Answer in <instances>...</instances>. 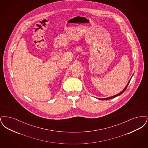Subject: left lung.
I'll return each instance as SVG.
<instances>
[{
    "mask_svg": "<svg viewBox=\"0 0 148 148\" xmlns=\"http://www.w3.org/2000/svg\"><path fill=\"white\" fill-rule=\"evenodd\" d=\"M130 80H129V82H128V83L127 84V85H126V86L125 87V88L123 90V91H121V92H119V94H116V95H114V96H112V97H109V98H104V99H100V98H97L99 99V100H108V99H111L114 98H115V97H118V96H119L120 95H121V94H123L124 92L125 91V90H126V89L127 88V86H128V85L129 84V83H130Z\"/></svg>",
    "mask_w": 148,
    "mask_h": 148,
    "instance_id": "left-lung-1",
    "label": "left lung"
}]
</instances>
